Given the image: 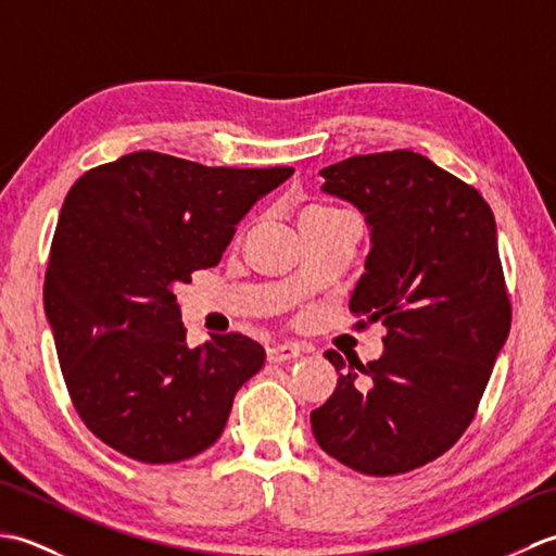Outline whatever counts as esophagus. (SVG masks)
Returning a JSON list of instances; mask_svg holds the SVG:
<instances>
[{"label":"esophagus","mask_w":556,"mask_h":556,"mask_svg":"<svg viewBox=\"0 0 556 556\" xmlns=\"http://www.w3.org/2000/svg\"><path fill=\"white\" fill-rule=\"evenodd\" d=\"M303 353L301 344H293V341H285V344H271L267 346V361L269 363H285L299 358Z\"/></svg>","instance_id":"esophagus-1"}]
</instances>
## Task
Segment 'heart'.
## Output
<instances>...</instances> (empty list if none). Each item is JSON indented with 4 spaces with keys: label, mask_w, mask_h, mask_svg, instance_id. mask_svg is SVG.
<instances>
[{
    "label": "heart",
    "mask_w": 556,
    "mask_h": 556,
    "mask_svg": "<svg viewBox=\"0 0 556 556\" xmlns=\"http://www.w3.org/2000/svg\"><path fill=\"white\" fill-rule=\"evenodd\" d=\"M344 215V212L332 207V205H323V203H313L303 210L301 215V224H308V222H325V219H332V217H339Z\"/></svg>",
    "instance_id": "b5f03b06"
}]
</instances>
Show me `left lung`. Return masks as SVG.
<instances>
[{
    "label": "left lung",
    "instance_id": "1",
    "mask_svg": "<svg viewBox=\"0 0 556 556\" xmlns=\"http://www.w3.org/2000/svg\"><path fill=\"white\" fill-rule=\"evenodd\" d=\"M320 174L327 193L368 217L372 248L351 311L365 315L358 329L382 320L387 334L368 365L325 351L341 375L311 413L313 434L358 473L404 476L468 430L509 337L497 224L476 186L410 150L356 155Z\"/></svg>",
    "mask_w": 556,
    "mask_h": 556
}]
</instances>
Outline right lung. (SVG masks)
<instances>
[{
	"instance_id": "right-lung-1",
	"label": "right lung",
	"mask_w": 556,
	"mask_h": 556,
	"mask_svg": "<svg viewBox=\"0 0 556 556\" xmlns=\"http://www.w3.org/2000/svg\"><path fill=\"white\" fill-rule=\"evenodd\" d=\"M291 174L138 150L68 188L45 313L71 404L104 444L143 464H176L219 440L265 349L236 332L188 349L174 287L215 267L236 224Z\"/></svg>"
}]
</instances>
